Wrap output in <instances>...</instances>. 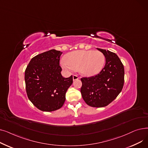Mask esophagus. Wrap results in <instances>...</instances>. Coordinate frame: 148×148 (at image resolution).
I'll return each mask as SVG.
<instances>
[{"label":"esophagus","mask_w":148,"mask_h":148,"mask_svg":"<svg viewBox=\"0 0 148 148\" xmlns=\"http://www.w3.org/2000/svg\"><path fill=\"white\" fill-rule=\"evenodd\" d=\"M73 80H78L79 79V77H78V75L74 74L73 75Z\"/></svg>","instance_id":"obj_1"}]
</instances>
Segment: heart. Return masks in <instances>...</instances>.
I'll return each instance as SVG.
<instances>
[{"label":"heart","mask_w":148,"mask_h":148,"mask_svg":"<svg viewBox=\"0 0 148 148\" xmlns=\"http://www.w3.org/2000/svg\"><path fill=\"white\" fill-rule=\"evenodd\" d=\"M105 56L99 51L78 50L68 53L66 59H62V68L69 70H77L86 76L99 73L105 64Z\"/></svg>","instance_id":"heart-1"}]
</instances>
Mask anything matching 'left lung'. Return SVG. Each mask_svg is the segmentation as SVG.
<instances>
[{"label":"left lung","instance_id":"1","mask_svg":"<svg viewBox=\"0 0 148 148\" xmlns=\"http://www.w3.org/2000/svg\"><path fill=\"white\" fill-rule=\"evenodd\" d=\"M97 49L105 56V66L97 75L82 77L80 91L88 106L103 107L111 103L121 92L124 83V67L116 54Z\"/></svg>","mask_w":148,"mask_h":148}]
</instances>
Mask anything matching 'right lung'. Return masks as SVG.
Listing matches in <instances>:
<instances>
[{
    "instance_id": "right-lung-1",
    "label": "right lung",
    "mask_w": 148,
    "mask_h": 148,
    "mask_svg": "<svg viewBox=\"0 0 148 148\" xmlns=\"http://www.w3.org/2000/svg\"><path fill=\"white\" fill-rule=\"evenodd\" d=\"M62 54L54 49L39 54L30 60L25 70L27 97L41 111L53 112L61 108L73 82L72 75L64 78L61 74Z\"/></svg>"
}]
</instances>
